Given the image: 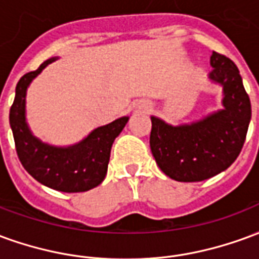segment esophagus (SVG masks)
Masks as SVG:
<instances>
[{
	"label": "esophagus",
	"instance_id": "esophagus-1",
	"mask_svg": "<svg viewBox=\"0 0 259 259\" xmlns=\"http://www.w3.org/2000/svg\"><path fill=\"white\" fill-rule=\"evenodd\" d=\"M146 109H147V107H146Z\"/></svg>",
	"mask_w": 259,
	"mask_h": 259
}]
</instances>
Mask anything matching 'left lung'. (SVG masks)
<instances>
[{
    "mask_svg": "<svg viewBox=\"0 0 259 259\" xmlns=\"http://www.w3.org/2000/svg\"><path fill=\"white\" fill-rule=\"evenodd\" d=\"M209 79L223 87V109L200 122L170 126L151 118L150 147L163 174L178 182H201L228 169L244 146L251 119L250 97L237 66L219 53L211 55Z\"/></svg>",
    "mask_w": 259,
    "mask_h": 259,
    "instance_id": "obj_1",
    "label": "left lung"
}]
</instances>
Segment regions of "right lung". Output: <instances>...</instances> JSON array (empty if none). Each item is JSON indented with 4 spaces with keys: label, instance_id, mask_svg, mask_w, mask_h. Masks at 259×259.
<instances>
[{
    "label": "right lung",
    "instance_id": "right-lung-1",
    "mask_svg": "<svg viewBox=\"0 0 259 259\" xmlns=\"http://www.w3.org/2000/svg\"><path fill=\"white\" fill-rule=\"evenodd\" d=\"M54 61L55 58L47 59L37 70L20 77L9 111V123L20 163L37 182L54 190L81 193L94 189L105 179L113 140L123 130L129 118L123 116L101 126L79 144L68 148L48 146L36 139L26 123V90L31 80Z\"/></svg>",
    "mask_w": 259,
    "mask_h": 259
}]
</instances>
